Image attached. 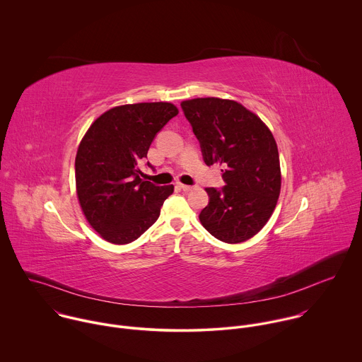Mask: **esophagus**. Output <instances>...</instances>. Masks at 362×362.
Masks as SVG:
<instances>
[{
	"label": "esophagus",
	"mask_w": 362,
	"mask_h": 362,
	"mask_svg": "<svg viewBox=\"0 0 362 362\" xmlns=\"http://www.w3.org/2000/svg\"><path fill=\"white\" fill-rule=\"evenodd\" d=\"M177 188H178V189H181V191H184V192H189V191H192V189H194V187L184 185V184H178V185H177Z\"/></svg>",
	"instance_id": "34e87169"
}]
</instances>
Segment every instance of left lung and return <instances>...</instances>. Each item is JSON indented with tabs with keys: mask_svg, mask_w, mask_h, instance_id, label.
<instances>
[{
	"mask_svg": "<svg viewBox=\"0 0 362 362\" xmlns=\"http://www.w3.org/2000/svg\"><path fill=\"white\" fill-rule=\"evenodd\" d=\"M208 165L225 170L226 185L206 188L209 204L202 226L218 240L236 244L255 236L269 221L281 192L276 141L254 112L240 103L215 97L181 103Z\"/></svg>",
	"mask_w": 362,
	"mask_h": 362,
	"instance_id": "8db88e82",
	"label": "left lung"
}]
</instances>
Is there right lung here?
Here are the masks:
<instances>
[{"label":"right lung","mask_w":362,"mask_h":362,"mask_svg":"<svg viewBox=\"0 0 362 362\" xmlns=\"http://www.w3.org/2000/svg\"><path fill=\"white\" fill-rule=\"evenodd\" d=\"M178 115L171 103L111 108L86 132L76 156V189L91 228L112 244L139 239L160 216L174 185L141 180L140 158L161 127Z\"/></svg>","instance_id":"obj_1"}]
</instances>
